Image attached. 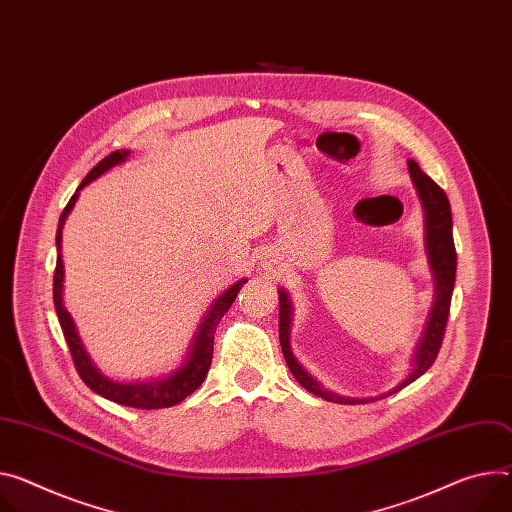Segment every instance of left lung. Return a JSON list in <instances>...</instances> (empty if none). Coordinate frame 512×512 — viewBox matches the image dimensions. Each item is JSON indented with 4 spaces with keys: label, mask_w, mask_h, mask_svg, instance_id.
I'll return each mask as SVG.
<instances>
[{
    "label": "left lung",
    "mask_w": 512,
    "mask_h": 512,
    "mask_svg": "<svg viewBox=\"0 0 512 512\" xmlns=\"http://www.w3.org/2000/svg\"><path fill=\"white\" fill-rule=\"evenodd\" d=\"M408 171H410L412 183H414L418 198H421V204H423V210H425V243H427L429 265H431V271H433V277H435V304H433V310L429 314L423 339L416 347L414 367H412V371L404 382H400L396 388H392L390 392H386L378 398H347V396H339V394H335L327 388H322L308 374V371L298 363V359L292 355V349H290L292 302H290V298L284 290L277 292V294H280V343H282V351H284V357H286V363L292 371V376L298 380V384L302 388H306L308 392H312V394H316L324 400H329V402L365 404L369 400L386 398V396L402 390L404 386L412 384L416 378H421L425 371L435 363V359L439 355L443 335H445V327H447V318H449L451 294H453V286H455V269H457V253H455V245H453L451 206H449V200H447L445 192L427 173H423V169L418 167L416 161H408Z\"/></svg>",
    "instance_id": "8db88e82"
}]
</instances>
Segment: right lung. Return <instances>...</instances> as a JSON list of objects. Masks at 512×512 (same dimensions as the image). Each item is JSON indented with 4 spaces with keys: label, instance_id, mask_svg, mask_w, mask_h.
Segmentation results:
<instances>
[{
    "label": "right lung",
    "instance_id": "1",
    "mask_svg": "<svg viewBox=\"0 0 512 512\" xmlns=\"http://www.w3.org/2000/svg\"><path fill=\"white\" fill-rule=\"evenodd\" d=\"M128 155H130V151L122 149V151H114L106 159H102L94 169H91L85 175V179L79 183L77 192L71 196L69 204L65 206V210L59 218V228H57V251L59 253H57V267H55V280H53V298H55V310H57V316H59V322H61L65 341L69 345L75 369H77L79 378L85 382V386L89 390H94L102 398H108V400H112L116 404H122V406L145 408V410L169 408V406H175L181 400L188 398L206 380L210 363H212V353H214L216 324L228 312V308L232 306V302H235L239 290L243 288V284H247V280H239L237 284H232L224 294H220L216 298V302L210 306L206 318L200 324V329L196 333V339H194V345L190 347L188 357H185L183 365L177 367L175 371H171L167 378L122 384V382H114V380H110L102 374V371L94 365V361H91L89 355L85 353V349L79 341V335L75 331L73 318L63 306V273L65 271H63V257H61V239H63L65 220H67L69 212L73 210V206L79 198V192L85 188L87 183L98 179L100 175H104L112 167L124 163Z\"/></svg>",
    "mask_w": 512,
    "mask_h": 512
}]
</instances>
